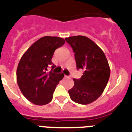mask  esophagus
Wrapping results in <instances>:
<instances>
[{
    "mask_svg": "<svg viewBox=\"0 0 132 132\" xmlns=\"http://www.w3.org/2000/svg\"><path fill=\"white\" fill-rule=\"evenodd\" d=\"M64 77H65V78H68V76H66V75H64Z\"/></svg>",
    "mask_w": 132,
    "mask_h": 132,
    "instance_id": "obj_1",
    "label": "esophagus"
}]
</instances>
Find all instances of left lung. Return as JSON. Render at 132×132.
<instances>
[{
	"instance_id": "1",
	"label": "left lung",
	"mask_w": 132,
	"mask_h": 132,
	"mask_svg": "<svg viewBox=\"0 0 132 132\" xmlns=\"http://www.w3.org/2000/svg\"><path fill=\"white\" fill-rule=\"evenodd\" d=\"M65 40L75 53L77 70H83L80 79H73V87L68 90L70 97L78 104L92 103L101 96L110 77L111 70L106 55L86 36H70Z\"/></svg>"
}]
</instances>
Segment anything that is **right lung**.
<instances>
[{
	"instance_id": "1",
	"label": "right lung",
	"mask_w": 132,
	"mask_h": 132,
	"mask_svg": "<svg viewBox=\"0 0 132 132\" xmlns=\"http://www.w3.org/2000/svg\"><path fill=\"white\" fill-rule=\"evenodd\" d=\"M65 43L57 36L42 37L32 45L21 57L17 68V81L23 95L36 105H45L52 100L53 94L64 74L46 72L54 64L51 58L56 49Z\"/></svg>"
}]
</instances>
